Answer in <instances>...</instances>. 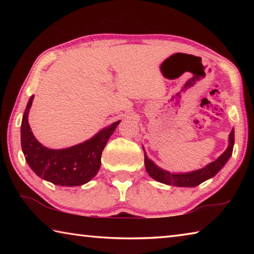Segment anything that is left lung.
<instances>
[{
  "mask_svg": "<svg viewBox=\"0 0 254 254\" xmlns=\"http://www.w3.org/2000/svg\"><path fill=\"white\" fill-rule=\"evenodd\" d=\"M233 145H234V130L232 128L229 136V147L225 150V152L222 156L218 157L216 160L210 162L203 169L191 171V173L187 174H170L168 171H165L154 165V163L148 159L144 153V163L145 169H147L150 177L157 180L159 183L170 185V186H177V187H195L198 186L205 180L214 177L218 171H220L223 166L225 165L226 161L229 160L232 152H233Z\"/></svg>",
  "mask_w": 254,
  "mask_h": 254,
  "instance_id": "8db88e82",
  "label": "left lung"
}]
</instances>
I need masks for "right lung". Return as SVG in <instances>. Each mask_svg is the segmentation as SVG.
I'll use <instances>...</instances> for the list:
<instances>
[{"mask_svg": "<svg viewBox=\"0 0 254 254\" xmlns=\"http://www.w3.org/2000/svg\"><path fill=\"white\" fill-rule=\"evenodd\" d=\"M32 101L33 96L30 97L21 123V147L30 168L40 178L59 186H80L88 183L100 170L103 149L121 121L84 143L67 149H48L34 137L29 126L28 115Z\"/></svg>", "mask_w": 254, "mask_h": 254, "instance_id": "obj_1", "label": "right lung"}]
</instances>
